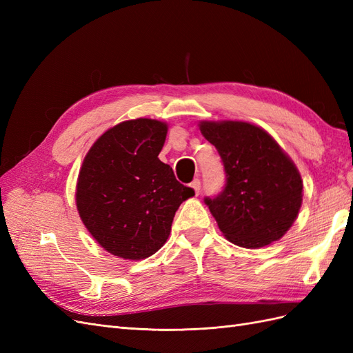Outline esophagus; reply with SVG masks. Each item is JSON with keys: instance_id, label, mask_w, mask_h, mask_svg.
<instances>
[{"instance_id": "esophagus-1", "label": "esophagus", "mask_w": 353, "mask_h": 353, "mask_svg": "<svg viewBox=\"0 0 353 353\" xmlns=\"http://www.w3.org/2000/svg\"><path fill=\"white\" fill-rule=\"evenodd\" d=\"M190 187L193 188V191H194V194L196 196H199V193H200V179H194L193 183L190 184Z\"/></svg>"}]
</instances>
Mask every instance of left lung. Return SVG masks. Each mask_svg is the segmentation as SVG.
<instances>
[{"label": "left lung", "instance_id": "1", "mask_svg": "<svg viewBox=\"0 0 353 353\" xmlns=\"http://www.w3.org/2000/svg\"><path fill=\"white\" fill-rule=\"evenodd\" d=\"M199 130L216 147L225 168V188L205 200L223 236L244 249L280 240L303 199V181L290 156L250 122L201 121Z\"/></svg>", "mask_w": 353, "mask_h": 353}]
</instances>
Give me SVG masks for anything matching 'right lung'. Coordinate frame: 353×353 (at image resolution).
<instances>
[{"label": "right lung", "instance_id": "obj_1", "mask_svg": "<svg viewBox=\"0 0 353 353\" xmlns=\"http://www.w3.org/2000/svg\"><path fill=\"white\" fill-rule=\"evenodd\" d=\"M168 123L138 117L112 126L85 154L77 181V209L104 250L141 261L166 243L179 205L194 196L159 153Z\"/></svg>", "mask_w": 353, "mask_h": 353}]
</instances>
